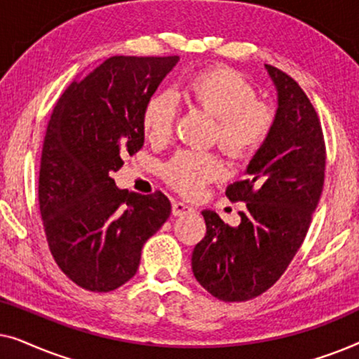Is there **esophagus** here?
Returning <instances> with one entry per match:
<instances>
[{
  "label": "esophagus",
  "mask_w": 359,
  "mask_h": 359,
  "mask_svg": "<svg viewBox=\"0 0 359 359\" xmlns=\"http://www.w3.org/2000/svg\"><path fill=\"white\" fill-rule=\"evenodd\" d=\"M171 210H173V215H184V214L194 212V209L191 208V205H188L186 203H181V201H175Z\"/></svg>",
  "instance_id": "obj_1"
}]
</instances>
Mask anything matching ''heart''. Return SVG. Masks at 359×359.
Instances as JSON below:
<instances>
[{"label": "heart", "mask_w": 359, "mask_h": 359, "mask_svg": "<svg viewBox=\"0 0 359 359\" xmlns=\"http://www.w3.org/2000/svg\"><path fill=\"white\" fill-rule=\"evenodd\" d=\"M186 100L196 109L215 117L214 139L232 158H248L266 144L276 124V111L257 100V88L242 73L214 67L196 73L184 85ZM176 101L168 93L151 96L142 112V129L154 144L173 134ZM224 165L209 151L181 150L165 166V178L181 193L194 196L204 184L217 180Z\"/></svg>", "instance_id": "b5f03b06"}]
</instances>
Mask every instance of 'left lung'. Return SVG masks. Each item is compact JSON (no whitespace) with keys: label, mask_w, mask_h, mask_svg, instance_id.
<instances>
[{"label":"left lung","mask_w":359,"mask_h":359,"mask_svg":"<svg viewBox=\"0 0 359 359\" xmlns=\"http://www.w3.org/2000/svg\"><path fill=\"white\" fill-rule=\"evenodd\" d=\"M264 68L278 93L276 124L245 180L225 191L247 205L242 222L230 227L203 210L205 237L191 258L201 286L224 302L257 297L281 278L306 238L325 176V142L312 102L291 76Z\"/></svg>","instance_id":"1"}]
</instances>
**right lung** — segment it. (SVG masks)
<instances>
[{
	"mask_svg": "<svg viewBox=\"0 0 359 359\" xmlns=\"http://www.w3.org/2000/svg\"><path fill=\"white\" fill-rule=\"evenodd\" d=\"M178 60L106 58L76 78L53 107L39 205L53 259L88 291H114L134 278L142 247L170 217L163 193H129L111 175L144 145L142 112Z\"/></svg>",
	"mask_w": 359,
	"mask_h": 359,
	"instance_id": "right-lung-1",
	"label": "right lung"
}]
</instances>
